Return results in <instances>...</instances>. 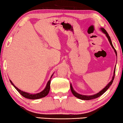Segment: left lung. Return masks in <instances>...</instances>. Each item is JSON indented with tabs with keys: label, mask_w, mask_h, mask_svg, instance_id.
<instances>
[{
	"label": "left lung",
	"mask_w": 123,
	"mask_h": 123,
	"mask_svg": "<svg viewBox=\"0 0 123 123\" xmlns=\"http://www.w3.org/2000/svg\"><path fill=\"white\" fill-rule=\"evenodd\" d=\"M100 30L102 31V32H103L104 34L106 35V36L107 37L108 39H109V41L110 43V44L112 47V48L114 49V52H115L116 53V55H117V51L116 50V49H114V47L113 46V45H112V41H111V39L110 38V37L109 36V34H108V33L105 30V29H104L103 28H100ZM115 71H116V67L114 68V73H113V76L112 77V79L111 81H110L109 84H108L105 88H104V89H102L101 91H100L99 93H97V94H94V95H81L80 94H79V93H76L75 91L74 90L73 88V87L72 86L71 84H70V90L72 91V93H73V94L75 97L78 98L80 99H81V100H92V99H95V98H97L99 97L100 96H101V95H103L104 93L108 89H109V87H110V86L112 85V82H113V81L114 80V76H115Z\"/></svg>",
	"instance_id": "1"
}]
</instances>
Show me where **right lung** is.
<instances>
[{
    "label": "right lung",
    "mask_w": 123,
    "mask_h": 123,
    "mask_svg": "<svg viewBox=\"0 0 123 123\" xmlns=\"http://www.w3.org/2000/svg\"><path fill=\"white\" fill-rule=\"evenodd\" d=\"M52 76H53V75L51 76L50 79V80L48 81V82H47V84L46 85L45 88L43 89L42 91L41 92L37 93V94H30V93L25 92L20 90L19 89H18L17 87L14 86V84L12 83V82L10 80V81L11 83V84L13 85L14 88L16 89V90L23 97L26 98L30 99H38L42 98L45 97V96H47L48 94L49 93V91H50V81H51V79L52 78Z\"/></svg>",
    "instance_id": "1"
}]
</instances>
